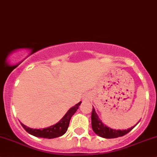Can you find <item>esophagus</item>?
<instances>
[{"instance_id":"esophagus-1","label":"esophagus","mask_w":157,"mask_h":157,"mask_svg":"<svg viewBox=\"0 0 157 157\" xmlns=\"http://www.w3.org/2000/svg\"><path fill=\"white\" fill-rule=\"evenodd\" d=\"M90 95L89 94H85L84 96H83V99H90Z\"/></svg>"}]
</instances>
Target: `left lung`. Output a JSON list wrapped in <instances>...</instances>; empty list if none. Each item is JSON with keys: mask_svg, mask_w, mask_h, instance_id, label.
<instances>
[{"mask_svg": "<svg viewBox=\"0 0 157 157\" xmlns=\"http://www.w3.org/2000/svg\"><path fill=\"white\" fill-rule=\"evenodd\" d=\"M91 120L92 128H93L95 134H97L99 137H103V138H116V137H122V136L125 135L128 133H129L134 128V127L128 128L127 130H123V131L117 130L116 131V130L112 129V128L107 127L100 121L94 108H93Z\"/></svg>", "mask_w": 157, "mask_h": 157, "instance_id": "obj_1", "label": "left lung"}]
</instances>
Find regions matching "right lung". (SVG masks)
Returning a JSON list of instances; mask_svg holds the SVG:
<instances>
[{"mask_svg": "<svg viewBox=\"0 0 157 157\" xmlns=\"http://www.w3.org/2000/svg\"><path fill=\"white\" fill-rule=\"evenodd\" d=\"M81 104V102H80L79 103L76 104L74 106H73L72 108H71L67 111V113L65 114L64 117L60 120V121H58L57 124H54V125L51 126L49 128H43V129H32L29 127H26V125L21 123L22 127L25 129V131L26 132H28L29 134H32V135L35 136V137H43V138H48V139H52V138H55V137H60V136H62L63 134H64L66 133V131H67V128H68L70 121H71V117L73 116V115H74L77 110L78 109L79 105Z\"/></svg>", "mask_w": 157, "mask_h": 157, "instance_id": "right-lung-1", "label": "right lung"}]
</instances>
